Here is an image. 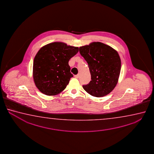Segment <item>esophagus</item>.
<instances>
[{
  "label": "esophagus",
  "mask_w": 154,
  "mask_h": 154,
  "mask_svg": "<svg viewBox=\"0 0 154 154\" xmlns=\"http://www.w3.org/2000/svg\"><path fill=\"white\" fill-rule=\"evenodd\" d=\"M74 77L76 79H78L79 77V74H77V75H74Z\"/></svg>",
  "instance_id": "34e87169"
}]
</instances>
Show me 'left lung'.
I'll list each match as a JSON object with an SVG mask.
<instances>
[{
  "label": "left lung",
  "mask_w": 154,
  "mask_h": 154,
  "mask_svg": "<svg viewBox=\"0 0 154 154\" xmlns=\"http://www.w3.org/2000/svg\"><path fill=\"white\" fill-rule=\"evenodd\" d=\"M79 52L88 65L91 81L83 85L88 94L104 97L115 88L121 70V59L112 48L100 42H94L79 48Z\"/></svg>",
  "instance_id": "1"
}]
</instances>
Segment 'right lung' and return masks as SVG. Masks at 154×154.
I'll return each mask as SVG.
<instances>
[{"mask_svg":"<svg viewBox=\"0 0 154 154\" xmlns=\"http://www.w3.org/2000/svg\"><path fill=\"white\" fill-rule=\"evenodd\" d=\"M78 51V47L60 42L40 49L33 61V75L35 86L42 93L55 95L66 88L73 77L68 61Z\"/></svg>","mask_w":154,"mask_h":154,"instance_id":"1","label":"right lung"}]
</instances>
